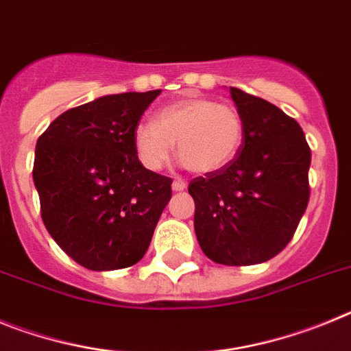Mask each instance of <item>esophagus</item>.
<instances>
[{
	"label": "esophagus",
	"mask_w": 351,
	"mask_h": 351,
	"mask_svg": "<svg viewBox=\"0 0 351 351\" xmlns=\"http://www.w3.org/2000/svg\"><path fill=\"white\" fill-rule=\"evenodd\" d=\"M186 181H182V179H173V182H172V190L173 191H182V190H186Z\"/></svg>",
	"instance_id": "1"
}]
</instances>
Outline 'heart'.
I'll return each mask as SVG.
<instances>
[{"instance_id": "obj_1", "label": "heart", "mask_w": 351, "mask_h": 351, "mask_svg": "<svg viewBox=\"0 0 351 351\" xmlns=\"http://www.w3.org/2000/svg\"><path fill=\"white\" fill-rule=\"evenodd\" d=\"M244 121L237 108L204 96H186L160 108L154 123L133 130V147L142 165L160 172L172 161L178 142L182 163L197 173L221 170L237 156Z\"/></svg>"}]
</instances>
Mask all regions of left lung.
Listing matches in <instances>:
<instances>
[{
    "label": "left lung",
    "instance_id": "obj_1",
    "mask_svg": "<svg viewBox=\"0 0 351 351\" xmlns=\"http://www.w3.org/2000/svg\"><path fill=\"white\" fill-rule=\"evenodd\" d=\"M244 121L237 156L188 186L195 234L207 258L255 265L287 247L309 202L311 149L293 117L258 96L230 88Z\"/></svg>",
    "mask_w": 351,
    "mask_h": 351
}]
</instances>
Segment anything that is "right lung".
Masks as SVG:
<instances>
[{
  "mask_svg": "<svg viewBox=\"0 0 351 351\" xmlns=\"http://www.w3.org/2000/svg\"><path fill=\"white\" fill-rule=\"evenodd\" d=\"M160 93L101 96L56 117L36 141L43 225L82 267L135 265L172 197V179L144 169L133 147V130Z\"/></svg>",
  "mask_w": 351,
  "mask_h": 351,
  "instance_id": "obj_1",
  "label": "right lung"
}]
</instances>
